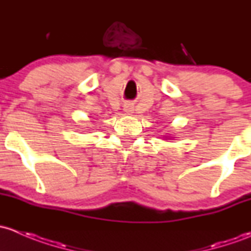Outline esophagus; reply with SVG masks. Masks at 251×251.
Instances as JSON below:
<instances>
[{
    "label": "esophagus",
    "instance_id": "1",
    "mask_svg": "<svg viewBox=\"0 0 251 251\" xmlns=\"http://www.w3.org/2000/svg\"><path fill=\"white\" fill-rule=\"evenodd\" d=\"M131 111H133V106H131V105H126L125 112L126 113H131Z\"/></svg>",
    "mask_w": 251,
    "mask_h": 251
}]
</instances>
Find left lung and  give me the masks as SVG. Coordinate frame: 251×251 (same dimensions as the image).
<instances>
[{"label": "left lung", "instance_id": "1", "mask_svg": "<svg viewBox=\"0 0 251 251\" xmlns=\"http://www.w3.org/2000/svg\"><path fill=\"white\" fill-rule=\"evenodd\" d=\"M169 139H174V138H172V136H165V140H169Z\"/></svg>", "mask_w": 251, "mask_h": 251}]
</instances>
